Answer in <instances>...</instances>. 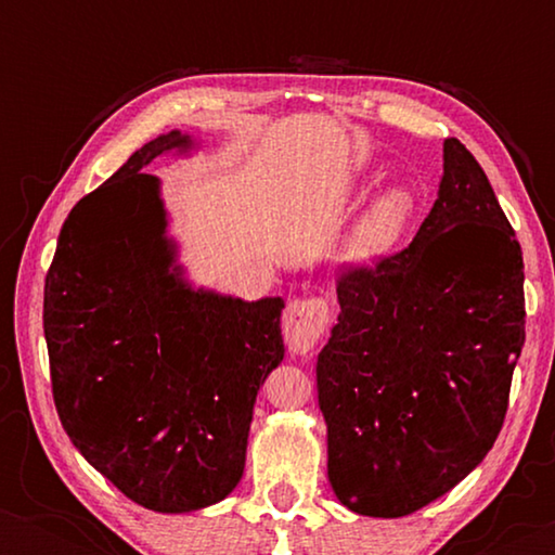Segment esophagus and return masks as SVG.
<instances>
[{
	"label": "esophagus",
	"instance_id": "obj_1",
	"mask_svg": "<svg viewBox=\"0 0 555 555\" xmlns=\"http://www.w3.org/2000/svg\"><path fill=\"white\" fill-rule=\"evenodd\" d=\"M328 306L323 300H293L283 315V336L293 353L313 351L328 325Z\"/></svg>",
	"mask_w": 555,
	"mask_h": 555
}]
</instances>
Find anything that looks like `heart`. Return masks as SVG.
<instances>
[{
  "instance_id": "1",
  "label": "heart",
  "mask_w": 555,
  "mask_h": 555,
  "mask_svg": "<svg viewBox=\"0 0 555 555\" xmlns=\"http://www.w3.org/2000/svg\"><path fill=\"white\" fill-rule=\"evenodd\" d=\"M416 217V196L406 186H386L378 192L353 230V249L363 257L397 245Z\"/></svg>"
}]
</instances>
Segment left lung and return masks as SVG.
Returning <instances> with one entry per match:
<instances>
[{"label": "left lung", "instance_id": "1", "mask_svg": "<svg viewBox=\"0 0 555 555\" xmlns=\"http://www.w3.org/2000/svg\"><path fill=\"white\" fill-rule=\"evenodd\" d=\"M442 162L412 245L338 280V323L318 353L331 488L369 518L416 513L480 465L526 344L513 227L457 139Z\"/></svg>", "mask_w": 555, "mask_h": 555}]
</instances>
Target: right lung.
I'll return each instance as SVG.
<instances>
[{
	"instance_id": "1",
	"label": "right lung",
	"mask_w": 555,
	"mask_h": 555,
	"mask_svg": "<svg viewBox=\"0 0 555 555\" xmlns=\"http://www.w3.org/2000/svg\"><path fill=\"white\" fill-rule=\"evenodd\" d=\"M199 146L173 128L133 151L67 215L44 280L63 429L126 498L173 515L237 488L257 391L285 356L283 298L196 287L179 262L162 179L143 169Z\"/></svg>"
}]
</instances>
